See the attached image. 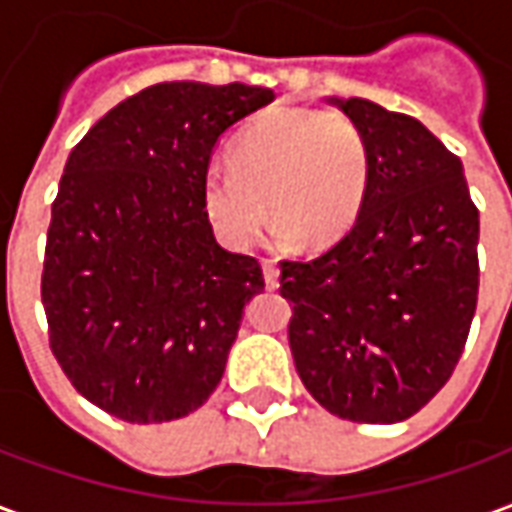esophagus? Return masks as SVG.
<instances>
[{
    "instance_id": "1",
    "label": "esophagus",
    "mask_w": 512,
    "mask_h": 512,
    "mask_svg": "<svg viewBox=\"0 0 512 512\" xmlns=\"http://www.w3.org/2000/svg\"><path fill=\"white\" fill-rule=\"evenodd\" d=\"M263 279H266V288H277L279 285V268L274 260H263Z\"/></svg>"
}]
</instances>
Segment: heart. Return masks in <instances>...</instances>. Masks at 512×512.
I'll use <instances>...</instances> for the list:
<instances>
[{
	"label": "heart",
	"instance_id": "1",
	"mask_svg": "<svg viewBox=\"0 0 512 512\" xmlns=\"http://www.w3.org/2000/svg\"><path fill=\"white\" fill-rule=\"evenodd\" d=\"M367 189L370 147L362 128L337 109L257 117L235 139L233 161H213L202 178L205 211L235 249L255 244L266 208L282 244H334L356 224Z\"/></svg>",
	"mask_w": 512,
	"mask_h": 512
}]
</instances>
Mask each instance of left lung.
Listing matches in <instances>:
<instances>
[{
	"mask_svg": "<svg viewBox=\"0 0 512 512\" xmlns=\"http://www.w3.org/2000/svg\"><path fill=\"white\" fill-rule=\"evenodd\" d=\"M362 128L370 189L323 255L282 260L290 354L334 417L403 422L447 384L477 310L480 213L461 158L419 120L365 98H329Z\"/></svg>",
	"mask_w": 512,
	"mask_h": 512,
	"instance_id": "8db88e82",
	"label": "left lung"
}]
</instances>
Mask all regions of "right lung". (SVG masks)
<instances>
[{
	"instance_id": "right-lung-1",
	"label": "right lung",
	"mask_w": 512,
	"mask_h": 512,
	"mask_svg": "<svg viewBox=\"0 0 512 512\" xmlns=\"http://www.w3.org/2000/svg\"><path fill=\"white\" fill-rule=\"evenodd\" d=\"M274 101L252 84L161 82L95 123L51 205L40 299L76 392L136 425L197 411L219 386L255 257L216 244L202 178L224 131Z\"/></svg>"
}]
</instances>
